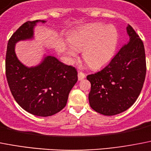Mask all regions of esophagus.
Masks as SVG:
<instances>
[{
  "label": "esophagus",
  "mask_w": 151,
  "mask_h": 151,
  "mask_svg": "<svg viewBox=\"0 0 151 151\" xmlns=\"http://www.w3.org/2000/svg\"><path fill=\"white\" fill-rule=\"evenodd\" d=\"M85 77H86V75H85L84 73H83L82 71L78 72V80L79 81H82L83 79H84Z\"/></svg>",
  "instance_id": "1"
}]
</instances>
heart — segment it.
I'll list each match as a JSON object with an SVG mask.
<instances>
[{
    "label": "heart",
    "mask_w": 151,
    "mask_h": 151,
    "mask_svg": "<svg viewBox=\"0 0 151 151\" xmlns=\"http://www.w3.org/2000/svg\"><path fill=\"white\" fill-rule=\"evenodd\" d=\"M118 39L117 30L114 27L93 23L73 32L68 37L71 46H66L65 52L70 59H74L77 52L83 51V60L92 68L97 69L113 58Z\"/></svg>",
    "instance_id": "obj_1"
}]
</instances>
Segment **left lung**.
<instances>
[{
  "label": "left lung",
  "instance_id": "1",
  "mask_svg": "<svg viewBox=\"0 0 151 151\" xmlns=\"http://www.w3.org/2000/svg\"><path fill=\"white\" fill-rule=\"evenodd\" d=\"M130 41L106 66L86 77L91 83V108L104 115H115L130 108L141 93L146 76V58L143 42L128 25Z\"/></svg>",
  "mask_w": 151,
  "mask_h": 151
}]
</instances>
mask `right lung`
<instances>
[{"instance_id":"add662e5","label":"right lung","mask_w":151,"mask_h":151,"mask_svg":"<svg viewBox=\"0 0 151 151\" xmlns=\"http://www.w3.org/2000/svg\"><path fill=\"white\" fill-rule=\"evenodd\" d=\"M38 22L27 21L17 29L7 43L5 70L10 92L24 110L37 116H51L67 104L69 93L77 81V71L52 56H47L41 65L27 68L16 56L17 42L30 39Z\"/></svg>"}]
</instances>
